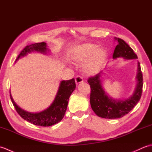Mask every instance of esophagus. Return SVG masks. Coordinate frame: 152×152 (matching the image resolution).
Returning <instances> with one entry per match:
<instances>
[{
    "label": "esophagus",
    "instance_id": "1",
    "mask_svg": "<svg viewBox=\"0 0 152 152\" xmlns=\"http://www.w3.org/2000/svg\"><path fill=\"white\" fill-rule=\"evenodd\" d=\"M83 81V78L82 76H80L79 75L76 76L75 82H76V84H78V83H82Z\"/></svg>",
    "mask_w": 152,
    "mask_h": 152
}]
</instances>
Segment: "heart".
I'll use <instances>...</instances> for the list:
<instances>
[{"label":"heart","instance_id":"1","mask_svg":"<svg viewBox=\"0 0 152 152\" xmlns=\"http://www.w3.org/2000/svg\"><path fill=\"white\" fill-rule=\"evenodd\" d=\"M95 44L86 43L77 46L72 53V59L76 62L81 63L90 57L84 65V70L89 74H93L101 69L106 59V51L97 49Z\"/></svg>","mask_w":152,"mask_h":152}]
</instances>
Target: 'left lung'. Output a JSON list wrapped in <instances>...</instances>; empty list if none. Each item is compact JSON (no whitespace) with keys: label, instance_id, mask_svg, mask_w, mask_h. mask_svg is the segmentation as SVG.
Returning a JSON list of instances; mask_svg holds the SVG:
<instances>
[{"label":"left lung","instance_id":"1","mask_svg":"<svg viewBox=\"0 0 152 152\" xmlns=\"http://www.w3.org/2000/svg\"><path fill=\"white\" fill-rule=\"evenodd\" d=\"M115 38L118 40V44L115 46L113 53L114 59L118 57H124L127 59H138L133 50L124 40L119 38ZM101 73L102 72L89 77L88 80L91 88L90 104L91 108L96 115L102 118L116 119L122 118L133 109L141 97L142 93L143 78L140 63H138V74L137 76L138 82L135 91L129 99L125 101H117L108 97V95H106L101 86Z\"/></svg>","mask_w":152,"mask_h":152}]
</instances>
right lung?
Masks as SVG:
<instances>
[{"label":"right lung","mask_w":152,"mask_h":152,"mask_svg":"<svg viewBox=\"0 0 152 152\" xmlns=\"http://www.w3.org/2000/svg\"><path fill=\"white\" fill-rule=\"evenodd\" d=\"M46 44L45 42L28 45L21 51L16 61L31 51H37L41 53H46ZM75 88L76 82L74 78L69 80H63L61 82L59 90L51 105L45 110L35 114L26 112L18 107L13 100L11 94L10 95L15 109L23 119L34 125L42 127H49L62 120L66 110L69 99Z\"/></svg>","instance_id":"obj_1"}]
</instances>
